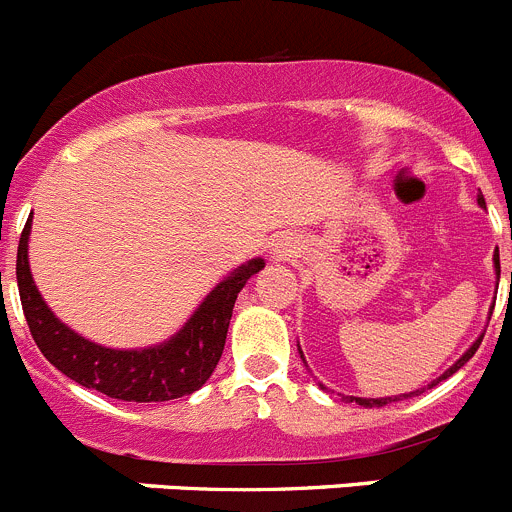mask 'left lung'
Masks as SVG:
<instances>
[{"mask_svg": "<svg viewBox=\"0 0 512 512\" xmlns=\"http://www.w3.org/2000/svg\"><path fill=\"white\" fill-rule=\"evenodd\" d=\"M478 203H480V206H485V198H483V196H478ZM493 261H495V274H498V279H500V253H498V248H495V256H493ZM480 342H483V337H478V339H475V342H472V347L467 349V352L462 354V357L457 359V362L452 364V367L447 369V372L442 374V377H437L435 382H432V384H427V387H435V384H440L442 379L452 377V374H455L457 369H460V367H465V362H470V359H472V354L478 352ZM301 359H304V354H301ZM417 392H420V389H417ZM417 392H410V394H399V397H377V399H367V397H352V399H349V402H357V405H362V407H384V405H389V402H397V399H402V397H412V394H417Z\"/></svg>", "mask_w": 512, "mask_h": 512, "instance_id": "1", "label": "left lung"}]
</instances>
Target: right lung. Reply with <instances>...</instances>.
I'll return each instance as SVG.
<instances>
[{"instance_id":"obj_1","label":"right lung","mask_w":512,"mask_h":512,"mask_svg":"<svg viewBox=\"0 0 512 512\" xmlns=\"http://www.w3.org/2000/svg\"><path fill=\"white\" fill-rule=\"evenodd\" d=\"M32 218L24 226L17 248V286L32 339L47 362L87 389L123 402H168L201 389L216 369L226 344L233 304L264 261L238 266L193 311L175 337L148 349H107L80 337L62 324L34 286L27 261Z\"/></svg>"}]
</instances>
